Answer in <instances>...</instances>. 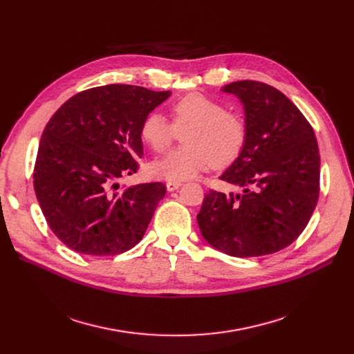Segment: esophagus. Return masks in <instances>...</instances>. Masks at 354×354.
<instances>
[{
  "mask_svg": "<svg viewBox=\"0 0 354 354\" xmlns=\"http://www.w3.org/2000/svg\"><path fill=\"white\" fill-rule=\"evenodd\" d=\"M182 185V182H172V180H169L166 183V189L169 191V192H172V191H175V189H178L179 187Z\"/></svg>",
  "mask_w": 354,
  "mask_h": 354,
  "instance_id": "34e87169",
  "label": "esophagus"
}]
</instances>
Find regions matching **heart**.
Segmentation results:
<instances>
[{
  "label": "heart",
  "instance_id": "1",
  "mask_svg": "<svg viewBox=\"0 0 354 354\" xmlns=\"http://www.w3.org/2000/svg\"><path fill=\"white\" fill-rule=\"evenodd\" d=\"M171 116L172 123L153 111L140 124L142 140L158 153L171 146L178 132H184L183 146L151 165V174L156 178L172 182L192 179L209 165L228 166L244 149V116L227 110L221 102L207 95L189 93L180 97L171 106Z\"/></svg>",
  "mask_w": 354,
  "mask_h": 354
}]
</instances>
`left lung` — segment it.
Masks as SVG:
<instances>
[{"label":"left lung","instance_id":"obj_1","mask_svg":"<svg viewBox=\"0 0 354 354\" xmlns=\"http://www.w3.org/2000/svg\"><path fill=\"white\" fill-rule=\"evenodd\" d=\"M221 90L243 104L247 140L219 179L243 192L209 191L198 227L211 247L231 257L272 254L299 238L317 205V140L301 111L272 86L243 80Z\"/></svg>","mask_w":354,"mask_h":354}]
</instances>
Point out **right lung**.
Returning a JSON list of instances; mask_svg holds the SVG:
<instances>
[{"instance_id":"right-lung-1","label":"right lung","mask_w":354,"mask_h":354,"mask_svg":"<svg viewBox=\"0 0 354 354\" xmlns=\"http://www.w3.org/2000/svg\"><path fill=\"white\" fill-rule=\"evenodd\" d=\"M172 93L130 84L88 88L68 99L41 135L34 191L48 227L86 255H118L143 238L166 188L160 182L116 191L138 171L140 124Z\"/></svg>"}]
</instances>
